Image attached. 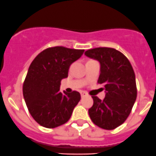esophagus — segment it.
<instances>
[{
  "mask_svg": "<svg viewBox=\"0 0 156 156\" xmlns=\"http://www.w3.org/2000/svg\"><path fill=\"white\" fill-rule=\"evenodd\" d=\"M87 95V94L86 93V92H84V91H81V98H84V97H86Z\"/></svg>",
  "mask_w": 156,
  "mask_h": 156,
  "instance_id": "obj_1",
  "label": "esophagus"
}]
</instances>
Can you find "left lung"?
<instances>
[{"instance_id": "8db88e82", "label": "left lung", "mask_w": 156, "mask_h": 156, "mask_svg": "<svg viewBox=\"0 0 156 156\" xmlns=\"http://www.w3.org/2000/svg\"><path fill=\"white\" fill-rule=\"evenodd\" d=\"M84 54L101 63L98 83L102 84L106 90L103 101L92 96L94 104L88 110L89 116L99 127L113 129L126 121L136 99L133 69L128 58L113 48H94L87 50Z\"/></svg>"}]
</instances>
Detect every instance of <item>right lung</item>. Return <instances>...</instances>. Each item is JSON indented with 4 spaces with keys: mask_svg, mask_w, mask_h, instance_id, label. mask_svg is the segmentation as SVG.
Wrapping results in <instances>:
<instances>
[{
    "mask_svg": "<svg viewBox=\"0 0 156 156\" xmlns=\"http://www.w3.org/2000/svg\"><path fill=\"white\" fill-rule=\"evenodd\" d=\"M84 49L64 46L42 51L29 67L23 85V94L30 115L42 126L57 127L69 121L81 100L79 92L59 91L61 81L68 77L71 64L84 53Z\"/></svg>",
    "mask_w": 156,
    "mask_h": 156,
    "instance_id": "1",
    "label": "right lung"
}]
</instances>
